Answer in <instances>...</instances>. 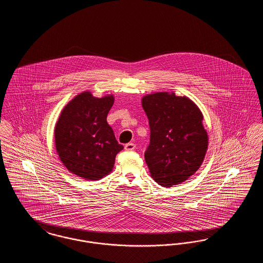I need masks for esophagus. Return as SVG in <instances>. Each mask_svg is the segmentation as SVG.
Instances as JSON below:
<instances>
[{"instance_id": "34e87169", "label": "esophagus", "mask_w": 263, "mask_h": 263, "mask_svg": "<svg viewBox=\"0 0 263 263\" xmlns=\"http://www.w3.org/2000/svg\"><path fill=\"white\" fill-rule=\"evenodd\" d=\"M135 148H136V145L134 143H128V144H126L125 147H124V149L128 151V152L135 150Z\"/></svg>"}]
</instances>
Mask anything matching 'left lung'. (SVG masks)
Returning <instances> with one entry per match:
<instances>
[{
    "label": "left lung",
    "mask_w": 263,
    "mask_h": 263,
    "mask_svg": "<svg viewBox=\"0 0 263 263\" xmlns=\"http://www.w3.org/2000/svg\"><path fill=\"white\" fill-rule=\"evenodd\" d=\"M141 102L150 124L145 161L151 176L163 187L180 184L198 171L208 150L200 108L174 91L149 93Z\"/></svg>",
    "instance_id": "8db88e82"
}]
</instances>
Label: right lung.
Here are the masks:
<instances>
[{
	"instance_id": "obj_1",
	"label": "right lung",
	"mask_w": 263,
	"mask_h": 263,
	"mask_svg": "<svg viewBox=\"0 0 263 263\" xmlns=\"http://www.w3.org/2000/svg\"><path fill=\"white\" fill-rule=\"evenodd\" d=\"M113 103V95L97 98L85 90L64 106L54 130L55 148L71 174L96 181L112 172L123 149L106 121Z\"/></svg>"
}]
</instances>
